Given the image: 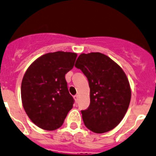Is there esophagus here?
Instances as JSON below:
<instances>
[{
	"instance_id": "esophagus-1",
	"label": "esophagus",
	"mask_w": 156,
	"mask_h": 156,
	"mask_svg": "<svg viewBox=\"0 0 156 156\" xmlns=\"http://www.w3.org/2000/svg\"><path fill=\"white\" fill-rule=\"evenodd\" d=\"M74 98H75V101H76V102H78V98H79V96H78V94H76V95H75V96H74Z\"/></svg>"
}]
</instances>
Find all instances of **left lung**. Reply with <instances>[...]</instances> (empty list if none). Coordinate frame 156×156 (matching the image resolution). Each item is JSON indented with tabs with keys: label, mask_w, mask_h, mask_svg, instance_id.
I'll use <instances>...</instances> for the list:
<instances>
[{
	"label": "left lung",
	"mask_w": 156,
	"mask_h": 156,
	"mask_svg": "<svg viewBox=\"0 0 156 156\" xmlns=\"http://www.w3.org/2000/svg\"><path fill=\"white\" fill-rule=\"evenodd\" d=\"M88 80L90 105L81 110L87 129L96 133L108 132L120 123L131 99L129 81L123 69L100 52L81 54L75 62Z\"/></svg>",
	"instance_id": "obj_1"
}]
</instances>
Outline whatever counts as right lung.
I'll use <instances>...</instances> for the list:
<instances>
[{
    "mask_svg": "<svg viewBox=\"0 0 156 156\" xmlns=\"http://www.w3.org/2000/svg\"><path fill=\"white\" fill-rule=\"evenodd\" d=\"M77 54L58 52L45 54L26 72L21 98L27 116L45 130L59 128L75 100L69 94L66 74L75 65Z\"/></svg>",
    "mask_w": 156,
    "mask_h": 156,
    "instance_id": "right-lung-1",
    "label": "right lung"
}]
</instances>
